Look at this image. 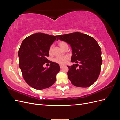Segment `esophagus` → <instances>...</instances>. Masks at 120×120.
Instances as JSON below:
<instances>
[{"mask_svg": "<svg viewBox=\"0 0 120 120\" xmlns=\"http://www.w3.org/2000/svg\"><path fill=\"white\" fill-rule=\"evenodd\" d=\"M60 68H63L64 67V65H62V64H60Z\"/></svg>", "mask_w": 120, "mask_h": 120, "instance_id": "esophagus-1", "label": "esophagus"}]
</instances>
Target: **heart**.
<instances>
[{"label": "heart", "instance_id": "b5f03b06", "mask_svg": "<svg viewBox=\"0 0 120 120\" xmlns=\"http://www.w3.org/2000/svg\"><path fill=\"white\" fill-rule=\"evenodd\" d=\"M67 45V43L66 42H65L64 41H61L59 43V45L61 47V48H62L63 49L64 48V47L66 46ZM52 46H50L49 49V52L51 53L52 50ZM69 59V57L68 56H56V57H54L53 59V61L54 62L59 64H66L67 62V60Z\"/></svg>", "mask_w": 120, "mask_h": 120}]
</instances>
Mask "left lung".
I'll return each instance as SVG.
<instances>
[{"instance_id":"1","label":"left lung","mask_w":120,"mask_h":120,"mask_svg":"<svg viewBox=\"0 0 120 120\" xmlns=\"http://www.w3.org/2000/svg\"><path fill=\"white\" fill-rule=\"evenodd\" d=\"M59 39L71 47V62L80 64L79 66L74 64L68 66V78L72 84L82 88L92 85L99 78L102 64L101 49L97 41L79 32L57 35V41Z\"/></svg>"}]
</instances>
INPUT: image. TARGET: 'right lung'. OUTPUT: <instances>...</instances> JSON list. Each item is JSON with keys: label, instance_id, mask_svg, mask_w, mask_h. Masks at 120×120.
Listing matches in <instances>:
<instances>
[{"label": "right lung", "instance_id": "right-lung-1", "mask_svg": "<svg viewBox=\"0 0 120 120\" xmlns=\"http://www.w3.org/2000/svg\"><path fill=\"white\" fill-rule=\"evenodd\" d=\"M57 37L38 32L28 36L21 43L18 52L19 67L25 81L35 89L48 88L56 82L60 67L46 57L49 56L50 45ZM45 63H50L49 68L43 67Z\"/></svg>", "mask_w": 120, "mask_h": 120}]
</instances>
